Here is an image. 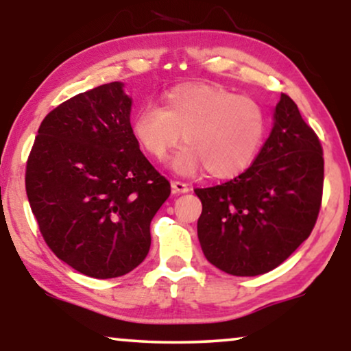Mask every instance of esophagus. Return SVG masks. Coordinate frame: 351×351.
Returning <instances> with one entry per match:
<instances>
[{
    "mask_svg": "<svg viewBox=\"0 0 351 351\" xmlns=\"http://www.w3.org/2000/svg\"><path fill=\"white\" fill-rule=\"evenodd\" d=\"M171 186H172V193L174 195H182V193H189L191 191V186L189 184H184V182H171Z\"/></svg>",
    "mask_w": 351,
    "mask_h": 351,
    "instance_id": "1",
    "label": "esophagus"
}]
</instances>
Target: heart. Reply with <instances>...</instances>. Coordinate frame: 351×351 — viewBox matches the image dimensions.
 <instances>
[{
	"mask_svg": "<svg viewBox=\"0 0 351 351\" xmlns=\"http://www.w3.org/2000/svg\"><path fill=\"white\" fill-rule=\"evenodd\" d=\"M131 131L142 150L162 160L182 138L171 160L172 171L193 176L208 169L215 179L241 174L256 160L267 132V114L249 95L215 84L185 83L162 95V105H143Z\"/></svg>",
	"mask_w": 351,
	"mask_h": 351,
	"instance_id": "obj_1",
	"label": "heart"
}]
</instances>
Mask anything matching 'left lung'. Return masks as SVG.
Instances as JSON below:
<instances>
[{
    "label": "left lung",
    "mask_w": 351,
    "mask_h": 351,
    "mask_svg": "<svg viewBox=\"0 0 351 351\" xmlns=\"http://www.w3.org/2000/svg\"><path fill=\"white\" fill-rule=\"evenodd\" d=\"M324 180L323 148L289 95L256 161L233 180L196 189L203 204L198 239L228 275L257 276L286 261L315 227Z\"/></svg>",
    "instance_id": "1"
}]
</instances>
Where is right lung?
Returning <instances> with one entry per match:
<instances>
[{"label":"right lung","mask_w":351,"mask_h":351,"mask_svg":"<svg viewBox=\"0 0 351 351\" xmlns=\"http://www.w3.org/2000/svg\"><path fill=\"white\" fill-rule=\"evenodd\" d=\"M131 105L119 81L75 95L43 119L27 161V196L46 244L97 280L141 265L152 219L171 195L132 136Z\"/></svg>","instance_id":"obj_1"}]
</instances>
